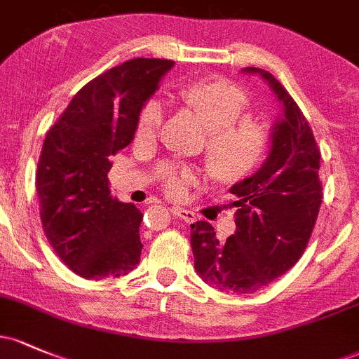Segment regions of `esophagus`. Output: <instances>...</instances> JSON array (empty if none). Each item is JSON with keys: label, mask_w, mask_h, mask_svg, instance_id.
I'll return each instance as SVG.
<instances>
[{"label": "esophagus", "mask_w": 359, "mask_h": 359, "mask_svg": "<svg viewBox=\"0 0 359 359\" xmlns=\"http://www.w3.org/2000/svg\"><path fill=\"white\" fill-rule=\"evenodd\" d=\"M170 212H172V215H175L177 218L182 219V222H186V223H194L196 222L194 212L189 211V210H184V208L173 206V208H170Z\"/></svg>", "instance_id": "obj_1"}]
</instances>
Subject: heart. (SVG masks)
<instances>
[{
  "label": "heart",
  "mask_w": 359,
  "mask_h": 359,
  "mask_svg": "<svg viewBox=\"0 0 359 359\" xmlns=\"http://www.w3.org/2000/svg\"><path fill=\"white\" fill-rule=\"evenodd\" d=\"M184 100L206 116L212 129L208 141V161L212 172L223 180H242L259 168L269 148V133L259 121L243 117L250 100L245 90L226 80L198 81L186 85ZM165 104L149 98L137 114L136 140L153 141L165 122ZM165 194L173 199L186 198L196 173L182 163L160 165L156 170Z\"/></svg>",
  "instance_id": "b5f03b06"
}]
</instances>
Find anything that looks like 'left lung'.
<instances>
[{"label": "left lung", "mask_w": 359, "mask_h": 359, "mask_svg": "<svg viewBox=\"0 0 359 359\" xmlns=\"http://www.w3.org/2000/svg\"><path fill=\"white\" fill-rule=\"evenodd\" d=\"M259 73L283 104L273 147L261 170L230 189L237 198V231L224 242L208 222L191 224L194 269L204 283L224 293L264 288L294 266L305 252L322 204L320 149L309 121L286 88Z\"/></svg>", "instance_id": "left-lung-1"}]
</instances>
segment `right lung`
<instances>
[{
	"instance_id": "obj_1",
	"label": "right lung",
	"mask_w": 359,
	"mask_h": 359,
	"mask_svg": "<svg viewBox=\"0 0 359 359\" xmlns=\"http://www.w3.org/2000/svg\"><path fill=\"white\" fill-rule=\"evenodd\" d=\"M172 66L136 57L98 74L47 131L35 172L42 228L81 278H119L140 262L143 212L110 196L109 156L131 143L137 114Z\"/></svg>"
}]
</instances>
